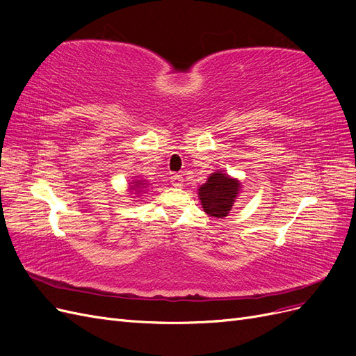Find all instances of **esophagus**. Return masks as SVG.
Returning a JSON list of instances; mask_svg holds the SVG:
<instances>
[{"mask_svg":"<svg viewBox=\"0 0 356 356\" xmlns=\"http://www.w3.org/2000/svg\"><path fill=\"white\" fill-rule=\"evenodd\" d=\"M170 182L174 187H182V184H184V178H182V175L174 174L170 177Z\"/></svg>","mask_w":356,"mask_h":356,"instance_id":"34e87169","label":"esophagus"}]
</instances>
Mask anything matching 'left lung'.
Returning a JSON list of instances; mask_svg holds the SVG:
<instances>
[{
	"instance_id": "obj_1",
	"label": "left lung",
	"mask_w": 356,
	"mask_h": 356,
	"mask_svg": "<svg viewBox=\"0 0 356 356\" xmlns=\"http://www.w3.org/2000/svg\"><path fill=\"white\" fill-rule=\"evenodd\" d=\"M239 188L241 184L238 179H233L225 174H221V172H213L208 181L199 188L203 211L211 217H227Z\"/></svg>"
}]
</instances>
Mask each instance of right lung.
I'll list each match as a JSON object with an SVG mask.
<instances>
[{
    "label": "right lung",
    "instance_id": "1",
    "mask_svg": "<svg viewBox=\"0 0 356 356\" xmlns=\"http://www.w3.org/2000/svg\"><path fill=\"white\" fill-rule=\"evenodd\" d=\"M139 184H143V182L141 181H138V184H135L136 187H139ZM132 190H135V188H132Z\"/></svg>",
    "mask_w": 356,
    "mask_h": 356
}]
</instances>
